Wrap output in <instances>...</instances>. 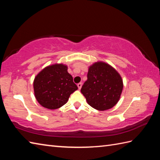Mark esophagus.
<instances>
[{"label":"esophagus","instance_id":"1","mask_svg":"<svg viewBox=\"0 0 160 160\" xmlns=\"http://www.w3.org/2000/svg\"><path fill=\"white\" fill-rule=\"evenodd\" d=\"M82 84L81 83V82H80V83H78V84H77V86H78V89H80L81 88H82Z\"/></svg>","mask_w":160,"mask_h":160}]
</instances>
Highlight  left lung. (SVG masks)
<instances>
[{
  "mask_svg": "<svg viewBox=\"0 0 160 160\" xmlns=\"http://www.w3.org/2000/svg\"><path fill=\"white\" fill-rule=\"evenodd\" d=\"M122 89L123 81L120 73L110 64L98 61L89 66L81 93L91 107L106 111L118 102Z\"/></svg>",
  "mask_w": 160,
  "mask_h": 160,
  "instance_id": "8db88e82",
  "label": "left lung"
}]
</instances>
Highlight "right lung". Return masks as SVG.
<instances>
[{
	"instance_id": "right-lung-1",
	"label": "right lung",
	"mask_w": 160,
	"mask_h": 160,
	"mask_svg": "<svg viewBox=\"0 0 160 160\" xmlns=\"http://www.w3.org/2000/svg\"><path fill=\"white\" fill-rule=\"evenodd\" d=\"M67 69L65 64L56 63L45 67L36 75L33 91L36 100L42 107L50 110L60 108L78 89Z\"/></svg>"
}]
</instances>
